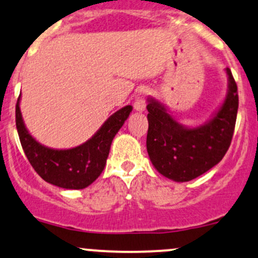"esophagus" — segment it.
<instances>
[{"label": "esophagus", "mask_w": 258, "mask_h": 258, "mask_svg": "<svg viewBox=\"0 0 258 258\" xmlns=\"http://www.w3.org/2000/svg\"><path fill=\"white\" fill-rule=\"evenodd\" d=\"M135 110L136 111H144L146 110V106H147V90L146 88H141L138 91L137 97H136L135 100Z\"/></svg>", "instance_id": "34e87169"}]
</instances>
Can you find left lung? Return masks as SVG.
<instances>
[{
  "instance_id": "obj_1",
  "label": "left lung",
  "mask_w": 258,
  "mask_h": 258,
  "mask_svg": "<svg viewBox=\"0 0 258 258\" xmlns=\"http://www.w3.org/2000/svg\"><path fill=\"white\" fill-rule=\"evenodd\" d=\"M228 90L220 108L199 126L188 127L174 120L167 106L148 98L147 150L159 173L174 182H188L212 168L226 155L238 114V87L229 68Z\"/></svg>"
}]
</instances>
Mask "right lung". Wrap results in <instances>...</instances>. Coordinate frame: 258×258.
I'll return each mask as SVG.
<instances>
[{
    "instance_id": "right-lung-1",
    "label": "right lung",
    "mask_w": 258,
    "mask_h": 258,
    "mask_svg": "<svg viewBox=\"0 0 258 258\" xmlns=\"http://www.w3.org/2000/svg\"><path fill=\"white\" fill-rule=\"evenodd\" d=\"M131 111V105L119 109L88 141L70 149H53L32 137L20 111V96L16 105V125L26 158L41 178L59 188L84 189L104 170L112 139Z\"/></svg>"
}]
</instances>
